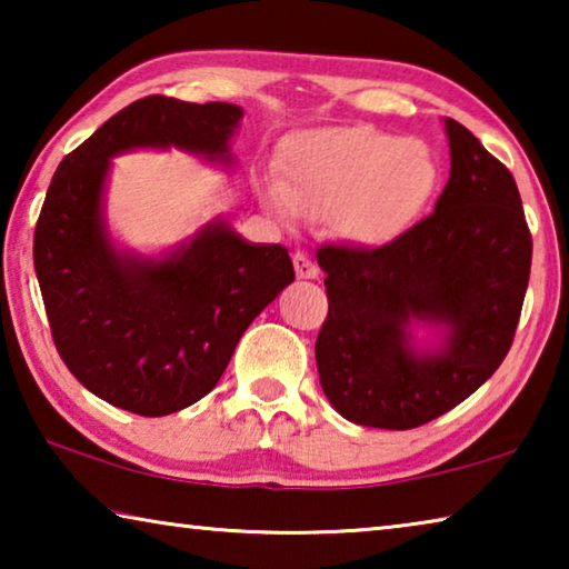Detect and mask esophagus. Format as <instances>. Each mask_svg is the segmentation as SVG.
<instances>
[{
    "mask_svg": "<svg viewBox=\"0 0 569 569\" xmlns=\"http://www.w3.org/2000/svg\"><path fill=\"white\" fill-rule=\"evenodd\" d=\"M293 266L298 278H319V266H316L306 253H301V250L293 256Z\"/></svg>",
    "mask_w": 569,
    "mask_h": 569,
    "instance_id": "1",
    "label": "esophagus"
}]
</instances>
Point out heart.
<instances>
[{
    "instance_id": "b5f03b06",
    "label": "heart",
    "mask_w": 569,
    "mask_h": 569,
    "mask_svg": "<svg viewBox=\"0 0 569 569\" xmlns=\"http://www.w3.org/2000/svg\"><path fill=\"white\" fill-rule=\"evenodd\" d=\"M283 182H261V200L291 223L298 213L333 216L341 236L361 248L399 240L427 208L439 182L437 158L419 138L369 124L296 134L283 146Z\"/></svg>"
}]
</instances>
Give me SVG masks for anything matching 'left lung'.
<instances>
[{
	"mask_svg": "<svg viewBox=\"0 0 569 569\" xmlns=\"http://www.w3.org/2000/svg\"><path fill=\"white\" fill-rule=\"evenodd\" d=\"M445 130L451 170L435 213L391 246L319 250L321 389L361 427L413 429L455 409L505 361L522 313L532 236L517 182L465 124Z\"/></svg>",
	"mask_w": 569,
	"mask_h": 569,
	"instance_id": "1",
	"label": "left lung"
}]
</instances>
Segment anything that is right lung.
<instances>
[{
  "label": "right lung",
  "instance_id": "obj_1",
  "mask_svg": "<svg viewBox=\"0 0 569 569\" xmlns=\"http://www.w3.org/2000/svg\"><path fill=\"white\" fill-rule=\"evenodd\" d=\"M243 108L150 94L67 156L34 230V271L52 339L94 397L140 417H168L223 377L240 336L288 283L278 243H248L223 216L160 256L120 248L104 216L112 158L182 150L230 168Z\"/></svg>",
  "mask_w": 569,
  "mask_h": 569
}]
</instances>
